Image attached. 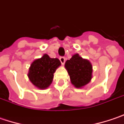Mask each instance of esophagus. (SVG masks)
<instances>
[{
    "instance_id": "obj_1",
    "label": "esophagus",
    "mask_w": 124,
    "mask_h": 124,
    "mask_svg": "<svg viewBox=\"0 0 124 124\" xmlns=\"http://www.w3.org/2000/svg\"><path fill=\"white\" fill-rule=\"evenodd\" d=\"M60 62L62 63V64H64L65 61H66V58L64 57H60Z\"/></svg>"
}]
</instances>
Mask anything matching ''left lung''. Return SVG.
<instances>
[{"mask_svg": "<svg viewBox=\"0 0 124 124\" xmlns=\"http://www.w3.org/2000/svg\"><path fill=\"white\" fill-rule=\"evenodd\" d=\"M73 85L76 88H82L89 83L92 78L93 69L91 62L84 59L78 53L72 55L64 64Z\"/></svg>", "mask_w": 124, "mask_h": 124, "instance_id": "1", "label": "left lung"}]
</instances>
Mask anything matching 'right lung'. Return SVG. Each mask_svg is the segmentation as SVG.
<instances>
[{
    "label": "right lung",
    "instance_id": "obj_1",
    "mask_svg": "<svg viewBox=\"0 0 124 124\" xmlns=\"http://www.w3.org/2000/svg\"><path fill=\"white\" fill-rule=\"evenodd\" d=\"M60 66L61 62L59 59L51 58L47 54H44L31 63L28 76L37 88L47 89L53 82V73Z\"/></svg>",
    "mask_w": 124,
    "mask_h": 124
}]
</instances>
